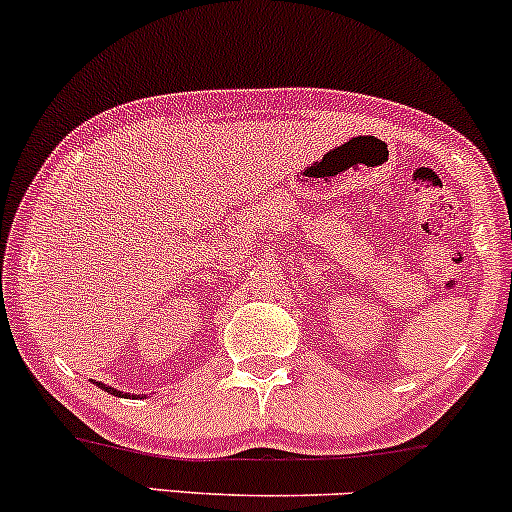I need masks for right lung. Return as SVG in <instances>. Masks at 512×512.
Segmentation results:
<instances>
[{
	"label": "right lung",
	"mask_w": 512,
	"mask_h": 512,
	"mask_svg": "<svg viewBox=\"0 0 512 512\" xmlns=\"http://www.w3.org/2000/svg\"><path fill=\"white\" fill-rule=\"evenodd\" d=\"M98 385H101L105 392H110V395H115V397H120V395H122V392H120V390H115V387H110V385H108V387H105L103 383H98ZM125 397H129V392H125Z\"/></svg>",
	"instance_id": "1"
}]
</instances>
